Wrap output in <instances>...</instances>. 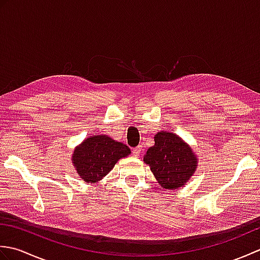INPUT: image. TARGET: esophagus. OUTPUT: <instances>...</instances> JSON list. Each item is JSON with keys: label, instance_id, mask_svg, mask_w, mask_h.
Here are the masks:
<instances>
[{"label": "esophagus", "instance_id": "esophagus-1", "mask_svg": "<svg viewBox=\"0 0 260 260\" xmlns=\"http://www.w3.org/2000/svg\"><path fill=\"white\" fill-rule=\"evenodd\" d=\"M141 152H142V146H139V147L134 148V150H133L134 156H135V157H139V156H140V154H141Z\"/></svg>", "mask_w": 260, "mask_h": 260}]
</instances>
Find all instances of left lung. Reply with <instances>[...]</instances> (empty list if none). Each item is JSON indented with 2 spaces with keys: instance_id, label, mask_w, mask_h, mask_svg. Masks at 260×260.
I'll list each match as a JSON object with an SVG mask.
<instances>
[{
  "instance_id": "8db88e82",
  "label": "left lung",
  "mask_w": 260,
  "mask_h": 260,
  "mask_svg": "<svg viewBox=\"0 0 260 260\" xmlns=\"http://www.w3.org/2000/svg\"><path fill=\"white\" fill-rule=\"evenodd\" d=\"M155 144L147 150L143 161L150 167L163 189L178 190L184 186L198 168V156L179 135L157 132Z\"/></svg>"
}]
</instances>
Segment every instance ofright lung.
<instances>
[{
  "label": "right lung",
  "mask_w": 260,
  "mask_h": 260,
  "mask_svg": "<svg viewBox=\"0 0 260 260\" xmlns=\"http://www.w3.org/2000/svg\"><path fill=\"white\" fill-rule=\"evenodd\" d=\"M129 147L108 135H92L75 147L71 161L80 178L97 183L106 176L120 158L128 156Z\"/></svg>",
  "instance_id": "right-lung-1"
}]
</instances>
